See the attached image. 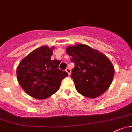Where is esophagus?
I'll list each match as a JSON object with an SVG mask.
<instances>
[{"label":"esophagus","mask_w":132,"mask_h":132,"mask_svg":"<svg viewBox=\"0 0 132 132\" xmlns=\"http://www.w3.org/2000/svg\"><path fill=\"white\" fill-rule=\"evenodd\" d=\"M66 71L67 72L68 74V75H71V70L70 68H66Z\"/></svg>","instance_id":"1"}]
</instances>
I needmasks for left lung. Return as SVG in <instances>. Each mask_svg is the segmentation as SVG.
I'll return each mask as SVG.
<instances>
[{"label": "left lung", "mask_w": 132, "mask_h": 132, "mask_svg": "<svg viewBox=\"0 0 132 132\" xmlns=\"http://www.w3.org/2000/svg\"><path fill=\"white\" fill-rule=\"evenodd\" d=\"M66 52L75 63L71 77L78 92L93 99L109 88L114 68L106 55L85 44L68 47Z\"/></svg>", "instance_id": "1"}]
</instances>
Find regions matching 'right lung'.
Instances as JSON below:
<instances>
[{
  "label": "right lung",
  "mask_w": 132,
  "mask_h": 132,
  "mask_svg": "<svg viewBox=\"0 0 132 132\" xmlns=\"http://www.w3.org/2000/svg\"><path fill=\"white\" fill-rule=\"evenodd\" d=\"M53 47L42 46L26 56L16 71L18 81L26 94L37 99L49 97L59 90L67 72L58 67L60 61L51 57Z\"/></svg>",
  "instance_id": "obj_1"
}]
</instances>
